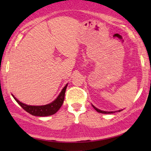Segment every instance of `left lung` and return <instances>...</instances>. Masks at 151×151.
I'll list each match as a JSON object with an SVG mask.
<instances>
[{
  "instance_id": "obj_1",
  "label": "left lung",
  "mask_w": 151,
  "mask_h": 151,
  "mask_svg": "<svg viewBox=\"0 0 151 151\" xmlns=\"http://www.w3.org/2000/svg\"><path fill=\"white\" fill-rule=\"evenodd\" d=\"M92 106H93V108H94V109L97 111L98 112H100V113H102V114H112V113H115V112H121V111L122 110V109L119 110H115V111H110V112H108V111H104V110H101L100 109H98L96 107H95L94 106H93L92 104Z\"/></svg>"
}]
</instances>
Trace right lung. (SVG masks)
I'll return each mask as SVG.
<instances>
[{
  "mask_svg": "<svg viewBox=\"0 0 151 151\" xmlns=\"http://www.w3.org/2000/svg\"><path fill=\"white\" fill-rule=\"evenodd\" d=\"M68 83L65 86L61 92L59 93L58 97L54 100L52 102L47 104L45 105H41V106H31V105H27L25 104L22 103L20 102L19 100L14 97L13 94H12L13 97L16 102L19 104L21 106L23 109L27 111V112L31 114L33 116H48L53 115L55 114L61 108L62 106L64 100V98H65V93L66 88L68 87Z\"/></svg>",
  "mask_w": 151,
  "mask_h": 151,
  "instance_id": "right-lung-1",
  "label": "right lung"
}]
</instances>
